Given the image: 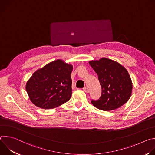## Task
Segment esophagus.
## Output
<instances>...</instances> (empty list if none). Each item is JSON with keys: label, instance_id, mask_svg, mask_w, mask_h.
Instances as JSON below:
<instances>
[{"label": "esophagus", "instance_id": "34e87169", "mask_svg": "<svg viewBox=\"0 0 155 155\" xmlns=\"http://www.w3.org/2000/svg\"><path fill=\"white\" fill-rule=\"evenodd\" d=\"M83 90V91H84L85 93H89V90H88V88L86 87H84Z\"/></svg>", "mask_w": 155, "mask_h": 155}]
</instances>
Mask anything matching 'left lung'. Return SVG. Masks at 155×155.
I'll use <instances>...</instances> for the list:
<instances>
[{
    "instance_id": "left-lung-1",
    "label": "left lung",
    "mask_w": 155,
    "mask_h": 155,
    "mask_svg": "<svg viewBox=\"0 0 155 155\" xmlns=\"http://www.w3.org/2000/svg\"><path fill=\"white\" fill-rule=\"evenodd\" d=\"M98 75L102 94L93 105L104 111L115 110L129 99L132 83L127 70L118 62L106 58L89 62Z\"/></svg>"
}]
</instances>
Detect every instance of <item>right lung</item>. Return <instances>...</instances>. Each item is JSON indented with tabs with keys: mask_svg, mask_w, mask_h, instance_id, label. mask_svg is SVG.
Segmentation results:
<instances>
[{
	"mask_svg": "<svg viewBox=\"0 0 155 155\" xmlns=\"http://www.w3.org/2000/svg\"><path fill=\"white\" fill-rule=\"evenodd\" d=\"M72 65L57 59L35 71L26 85L31 102L43 109L54 108L68 102L72 93Z\"/></svg>",
	"mask_w": 155,
	"mask_h": 155,
	"instance_id": "add662e5",
	"label": "right lung"
}]
</instances>
